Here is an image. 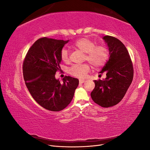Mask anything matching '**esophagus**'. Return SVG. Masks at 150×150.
<instances>
[{"instance_id": "1", "label": "esophagus", "mask_w": 150, "mask_h": 150, "mask_svg": "<svg viewBox=\"0 0 150 150\" xmlns=\"http://www.w3.org/2000/svg\"><path fill=\"white\" fill-rule=\"evenodd\" d=\"M84 81H85L84 79H79V83L83 84V83H84Z\"/></svg>"}]
</instances>
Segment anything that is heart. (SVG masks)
Listing matches in <instances>:
<instances>
[{
  "instance_id": "b5f03b06",
  "label": "heart",
  "mask_w": 150,
  "mask_h": 150,
  "mask_svg": "<svg viewBox=\"0 0 150 150\" xmlns=\"http://www.w3.org/2000/svg\"><path fill=\"white\" fill-rule=\"evenodd\" d=\"M74 46L85 53L84 60L88 61L94 67L98 68L105 64L109 58V51L103 45H97L93 40L87 38L78 39L74 43ZM61 60L67 62L69 61V50L63 47L60 52ZM88 64H74L68 69V72L76 78H83L89 71Z\"/></svg>"
}]
</instances>
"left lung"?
<instances>
[{"instance_id":"obj_1","label":"left lung","mask_w":150,"mask_h":150,"mask_svg":"<svg viewBox=\"0 0 150 150\" xmlns=\"http://www.w3.org/2000/svg\"><path fill=\"white\" fill-rule=\"evenodd\" d=\"M109 49L110 58L100 73L106 78L95 80V87L91 93L94 102L104 108L119 103L132 83L134 71L128 50L119 39L106 35L103 38Z\"/></svg>"}]
</instances>
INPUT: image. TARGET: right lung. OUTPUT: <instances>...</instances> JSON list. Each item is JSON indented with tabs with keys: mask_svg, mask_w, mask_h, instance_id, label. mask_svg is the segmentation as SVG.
<instances>
[{
	"mask_svg": "<svg viewBox=\"0 0 150 150\" xmlns=\"http://www.w3.org/2000/svg\"><path fill=\"white\" fill-rule=\"evenodd\" d=\"M69 40L40 38L27 53L23 62V76L31 96L47 110L59 111L71 102L79 80L65 76L63 83L55 78L60 70L61 50Z\"/></svg>",
	"mask_w": 150,
	"mask_h": 150,
	"instance_id": "add662e5",
	"label": "right lung"
}]
</instances>
